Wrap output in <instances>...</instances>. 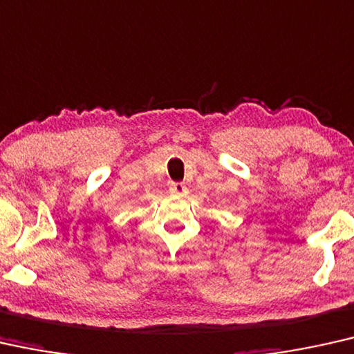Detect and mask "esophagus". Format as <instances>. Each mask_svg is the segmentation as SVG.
I'll use <instances>...</instances> for the list:
<instances>
[{"instance_id":"obj_1","label":"esophagus","mask_w":354,"mask_h":354,"mask_svg":"<svg viewBox=\"0 0 354 354\" xmlns=\"http://www.w3.org/2000/svg\"><path fill=\"white\" fill-rule=\"evenodd\" d=\"M170 192L178 194V195H186L187 187L184 186L183 183H173V184H170Z\"/></svg>"}]
</instances>
